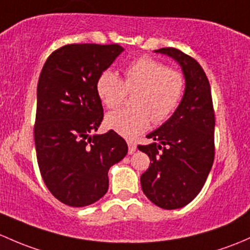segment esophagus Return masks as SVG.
I'll return each mask as SVG.
<instances>
[{"mask_svg": "<svg viewBox=\"0 0 250 250\" xmlns=\"http://www.w3.org/2000/svg\"><path fill=\"white\" fill-rule=\"evenodd\" d=\"M128 153L133 154L134 152L136 151V145L133 143V141H128Z\"/></svg>", "mask_w": 250, "mask_h": 250, "instance_id": "esophagus-1", "label": "esophagus"}]
</instances>
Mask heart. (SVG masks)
I'll list each match as a JSON object with an SVG mask.
<instances>
[{"instance_id":"b5f03b06","label":"heart","mask_w":250,"mask_h":250,"mask_svg":"<svg viewBox=\"0 0 250 250\" xmlns=\"http://www.w3.org/2000/svg\"><path fill=\"white\" fill-rule=\"evenodd\" d=\"M185 78L164 63L143 57L130 63L125 81L114 70H104L97 80V93L103 104L114 109L123 102L127 92H139L134 99L136 109L109 112L105 125L125 138L133 139L144 133L153 120L164 122L173 114L185 94Z\"/></svg>"}]
</instances>
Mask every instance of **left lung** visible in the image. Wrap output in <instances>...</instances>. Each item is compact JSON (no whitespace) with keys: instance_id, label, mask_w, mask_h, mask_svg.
<instances>
[{"instance_id":"1","label":"left lung","mask_w":250,"mask_h":250,"mask_svg":"<svg viewBox=\"0 0 250 250\" xmlns=\"http://www.w3.org/2000/svg\"><path fill=\"white\" fill-rule=\"evenodd\" d=\"M154 52L180 64L186 87L172 116L146 135L153 143L138 146L151 160L140 177L141 188L160 208L176 209L200 193L213 165V105L208 79L193 57L175 48Z\"/></svg>"}]
</instances>
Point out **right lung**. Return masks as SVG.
Listing matches in <instances>:
<instances>
[{"instance_id": "add662e5", "label": "right lung", "mask_w": 250, "mask_h": 250, "mask_svg": "<svg viewBox=\"0 0 250 250\" xmlns=\"http://www.w3.org/2000/svg\"><path fill=\"white\" fill-rule=\"evenodd\" d=\"M118 44H69L46 60L37 87L35 144L44 183L72 207L103 198L109 169L128 152L114 130L97 132L103 106L97 93L99 75L123 51Z\"/></svg>"}]
</instances>
